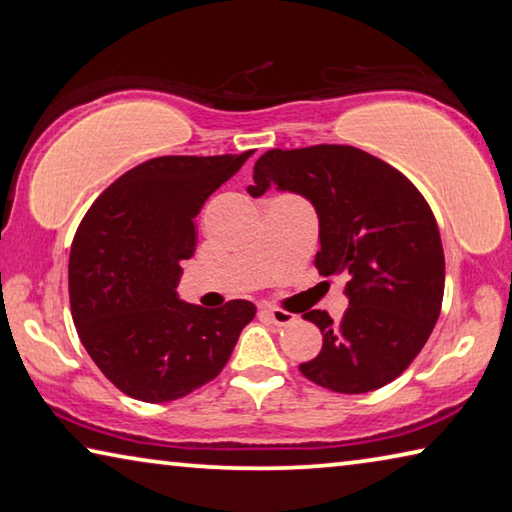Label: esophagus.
Returning <instances> with one entry per match:
<instances>
[{"instance_id": "esophagus-1", "label": "esophagus", "mask_w": 512, "mask_h": 512, "mask_svg": "<svg viewBox=\"0 0 512 512\" xmlns=\"http://www.w3.org/2000/svg\"><path fill=\"white\" fill-rule=\"evenodd\" d=\"M266 311V316L271 318V323H275V325H291V323H296V314H291V311H284V309H280V307H266L264 309Z\"/></svg>"}]
</instances>
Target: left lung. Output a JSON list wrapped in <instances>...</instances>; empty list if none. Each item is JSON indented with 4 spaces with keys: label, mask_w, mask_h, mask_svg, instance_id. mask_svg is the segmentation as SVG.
<instances>
[{
    "label": "left lung",
    "mask_w": 512,
    "mask_h": 512,
    "mask_svg": "<svg viewBox=\"0 0 512 512\" xmlns=\"http://www.w3.org/2000/svg\"><path fill=\"white\" fill-rule=\"evenodd\" d=\"M257 198L275 185L318 214L320 275H348L341 320L311 309L323 348L300 372L334 393L377 391L424 348L445 291V255L431 207L404 173L354 146L271 149L255 162Z\"/></svg>",
    "instance_id": "1"
}]
</instances>
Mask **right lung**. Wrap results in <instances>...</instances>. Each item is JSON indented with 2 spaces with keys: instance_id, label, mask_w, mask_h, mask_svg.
<instances>
[{
  "instance_id": "right-lung-1",
  "label": "right lung",
  "mask_w": 512,
  "mask_h": 512,
  "mask_svg": "<svg viewBox=\"0 0 512 512\" xmlns=\"http://www.w3.org/2000/svg\"><path fill=\"white\" fill-rule=\"evenodd\" d=\"M239 155H164L117 178L76 230L69 305L83 348L121 393L180 400L228 363L255 305L180 300V262L196 250L194 216L241 169Z\"/></svg>"
}]
</instances>
